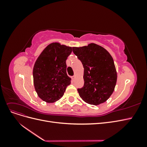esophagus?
Here are the masks:
<instances>
[{
  "label": "esophagus",
  "instance_id": "1",
  "mask_svg": "<svg viewBox=\"0 0 147 147\" xmlns=\"http://www.w3.org/2000/svg\"><path fill=\"white\" fill-rule=\"evenodd\" d=\"M71 78H72V80H73V81H74V80H75V75H74V76H72V77H71Z\"/></svg>",
  "mask_w": 147,
  "mask_h": 147
}]
</instances>
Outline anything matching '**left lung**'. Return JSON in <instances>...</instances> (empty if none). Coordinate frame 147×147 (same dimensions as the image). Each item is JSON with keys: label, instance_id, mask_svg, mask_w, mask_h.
I'll use <instances>...</instances> for the list:
<instances>
[{"label": "left lung", "instance_id": "left-lung-1", "mask_svg": "<svg viewBox=\"0 0 147 147\" xmlns=\"http://www.w3.org/2000/svg\"><path fill=\"white\" fill-rule=\"evenodd\" d=\"M72 51L84 68V85L77 90L80 96L90 104L104 103L112 95L117 80L112 56L105 48L95 43L72 47Z\"/></svg>", "mask_w": 147, "mask_h": 147}]
</instances>
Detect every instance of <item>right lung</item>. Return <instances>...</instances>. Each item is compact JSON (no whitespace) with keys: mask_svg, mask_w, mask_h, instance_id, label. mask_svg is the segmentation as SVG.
<instances>
[{"mask_svg":"<svg viewBox=\"0 0 147 147\" xmlns=\"http://www.w3.org/2000/svg\"><path fill=\"white\" fill-rule=\"evenodd\" d=\"M72 47L53 43L48 45L34 64L35 90L43 101L53 103L63 97L71 78L66 72V60Z\"/></svg>","mask_w":147,"mask_h":147,"instance_id":"1","label":"right lung"}]
</instances>
